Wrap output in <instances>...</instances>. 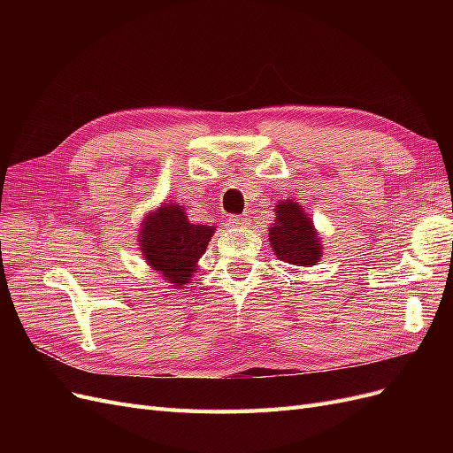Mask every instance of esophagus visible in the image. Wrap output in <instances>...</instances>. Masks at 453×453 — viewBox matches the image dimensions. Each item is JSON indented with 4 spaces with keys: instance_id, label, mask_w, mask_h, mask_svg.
Segmentation results:
<instances>
[{
    "instance_id": "34e87169",
    "label": "esophagus",
    "mask_w": 453,
    "mask_h": 453,
    "mask_svg": "<svg viewBox=\"0 0 453 453\" xmlns=\"http://www.w3.org/2000/svg\"><path fill=\"white\" fill-rule=\"evenodd\" d=\"M228 221H230L232 226H243L245 223H248V219L242 217V215H230Z\"/></svg>"
}]
</instances>
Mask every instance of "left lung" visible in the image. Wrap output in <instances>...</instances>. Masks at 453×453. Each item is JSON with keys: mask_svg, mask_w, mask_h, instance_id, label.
I'll list each match as a JSON object with an SVG mask.
<instances>
[{"mask_svg": "<svg viewBox=\"0 0 453 453\" xmlns=\"http://www.w3.org/2000/svg\"><path fill=\"white\" fill-rule=\"evenodd\" d=\"M273 211L276 221L268 228V240L276 257L295 266L310 268L318 265L323 257V243L304 205L295 200H281Z\"/></svg>", "mask_w": 453, "mask_h": 453, "instance_id": "left-lung-1", "label": "left lung"}]
</instances>
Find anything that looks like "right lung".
Wrapping results in <instances>:
<instances>
[{"label":"right lung","mask_w":453,"mask_h":453,"mask_svg":"<svg viewBox=\"0 0 453 453\" xmlns=\"http://www.w3.org/2000/svg\"><path fill=\"white\" fill-rule=\"evenodd\" d=\"M138 230L145 263L173 287H185L198 272V260L213 236L215 226L188 221L183 205L162 202L142 219Z\"/></svg>","instance_id":"add662e5"}]
</instances>
